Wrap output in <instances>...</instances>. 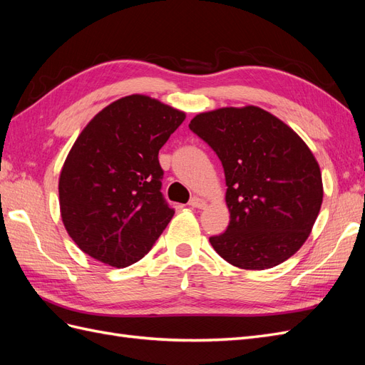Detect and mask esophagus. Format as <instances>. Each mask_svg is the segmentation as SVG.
Returning a JSON list of instances; mask_svg holds the SVG:
<instances>
[{"label":"esophagus","mask_w":365,"mask_h":365,"mask_svg":"<svg viewBox=\"0 0 365 365\" xmlns=\"http://www.w3.org/2000/svg\"><path fill=\"white\" fill-rule=\"evenodd\" d=\"M189 205L193 207V208H204L207 205V202H205V200H202V197H200V196H193L190 202H189Z\"/></svg>","instance_id":"obj_1"}]
</instances>
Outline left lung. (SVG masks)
I'll return each instance as SVG.
<instances>
[{"label":"left lung","instance_id":"8db88e82","mask_svg":"<svg viewBox=\"0 0 365 365\" xmlns=\"http://www.w3.org/2000/svg\"><path fill=\"white\" fill-rule=\"evenodd\" d=\"M189 128L225 173L230 224L210 237L215 251L240 269H268L294 256L323 202L322 170L306 143L252 105L201 113Z\"/></svg>","mask_w":365,"mask_h":365}]
</instances>
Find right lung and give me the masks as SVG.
<instances>
[{
	"instance_id": "1",
	"label": "right lung",
	"mask_w": 365,
	"mask_h": 365,
	"mask_svg": "<svg viewBox=\"0 0 365 365\" xmlns=\"http://www.w3.org/2000/svg\"><path fill=\"white\" fill-rule=\"evenodd\" d=\"M185 113L143 94L103 108L77 137L59 176L61 217L85 254L125 268L150 251L175 215L160 192L158 152Z\"/></svg>"
}]
</instances>
